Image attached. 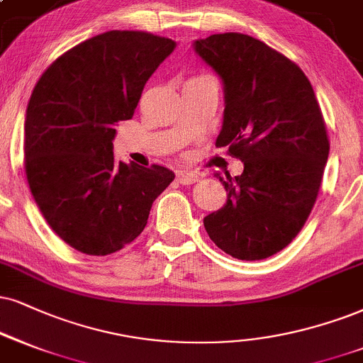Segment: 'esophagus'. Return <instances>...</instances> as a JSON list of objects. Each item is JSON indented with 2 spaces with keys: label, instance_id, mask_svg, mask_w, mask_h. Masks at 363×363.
Wrapping results in <instances>:
<instances>
[{
  "label": "esophagus",
  "instance_id": "esophagus-1",
  "mask_svg": "<svg viewBox=\"0 0 363 363\" xmlns=\"http://www.w3.org/2000/svg\"><path fill=\"white\" fill-rule=\"evenodd\" d=\"M200 180V177L196 173L191 172H178L177 173V182L182 183V185H191V183H196Z\"/></svg>",
  "mask_w": 363,
  "mask_h": 363
}]
</instances>
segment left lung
Masks as SVG:
<instances>
[{
	"instance_id": "left-lung-1",
	"label": "left lung",
	"mask_w": 363,
	"mask_h": 363,
	"mask_svg": "<svg viewBox=\"0 0 363 363\" xmlns=\"http://www.w3.org/2000/svg\"><path fill=\"white\" fill-rule=\"evenodd\" d=\"M195 50L225 91L217 147L244 161L222 178L227 203L203 218L218 249L240 261L283 250L318 199L330 141L311 82L281 52L242 33L210 35Z\"/></svg>"
}]
</instances>
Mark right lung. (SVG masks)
I'll return each mask as SVG.
<instances>
[{
    "mask_svg": "<svg viewBox=\"0 0 363 363\" xmlns=\"http://www.w3.org/2000/svg\"><path fill=\"white\" fill-rule=\"evenodd\" d=\"M172 38L111 30L62 53L38 79L25 119V173L52 230L87 256H107L146 227L174 180L160 164L116 161V123L133 118Z\"/></svg>",
    "mask_w": 363,
    "mask_h": 363,
    "instance_id": "add662e5",
    "label": "right lung"
}]
</instances>
